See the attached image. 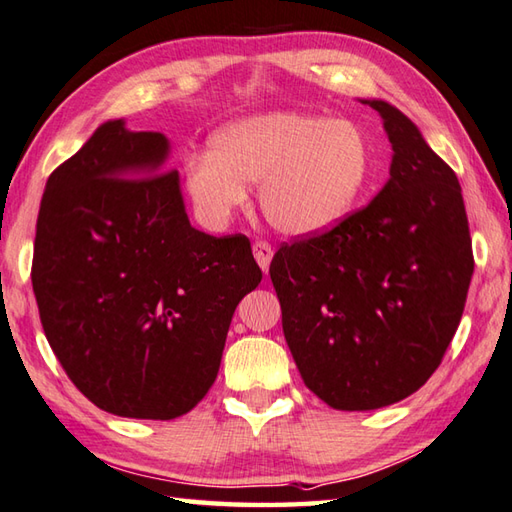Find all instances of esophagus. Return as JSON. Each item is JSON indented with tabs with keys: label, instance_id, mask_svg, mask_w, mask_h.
Returning a JSON list of instances; mask_svg holds the SVG:
<instances>
[{
	"label": "esophagus",
	"instance_id": "obj_1",
	"mask_svg": "<svg viewBox=\"0 0 512 512\" xmlns=\"http://www.w3.org/2000/svg\"><path fill=\"white\" fill-rule=\"evenodd\" d=\"M253 255L257 259L259 268H262L264 273H268V266H270V262H273V255H275L273 246H270L268 242H255L253 244Z\"/></svg>",
	"mask_w": 512,
	"mask_h": 512
}]
</instances>
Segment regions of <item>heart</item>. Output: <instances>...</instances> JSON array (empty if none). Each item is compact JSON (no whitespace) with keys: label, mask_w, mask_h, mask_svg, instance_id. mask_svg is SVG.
I'll use <instances>...</instances> for the list:
<instances>
[{"label":"heart","mask_w":512,"mask_h":512,"mask_svg":"<svg viewBox=\"0 0 512 512\" xmlns=\"http://www.w3.org/2000/svg\"><path fill=\"white\" fill-rule=\"evenodd\" d=\"M366 133L350 119L270 110L210 137L184 164V190L210 224H224L259 182V208L277 233L313 237L353 215L370 179Z\"/></svg>","instance_id":"obj_1"}]
</instances>
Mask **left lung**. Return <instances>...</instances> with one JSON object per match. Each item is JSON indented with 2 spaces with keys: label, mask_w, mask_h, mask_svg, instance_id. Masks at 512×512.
I'll return each instance as SVG.
<instances>
[{
  "label": "left lung",
  "mask_w": 512,
  "mask_h": 512,
  "mask_svg": "<svg viewBox=\"0 0 512 512\" xmlns=\"http://www.w3.org/2000/svg\"><path fill=\"white\" fill-rule=\"evenodd\" d=\"M362 104L384 119L390 179L346 222L284 244L270 262L299 375L337 410L384 408L428 382L475 266L453 168L402 110L384 99Z\"/></svg>",
  "instance_id": "left-lung-1"
}]
</instances>
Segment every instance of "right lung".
I'll return each instance as SVG.
<instances>
[{
  "mask_svg": "<svg viewBox=\"0 0 512 512\" xmlns=\"http://www.w3.org/2000/svg\"><path fill=\"white\" fill-rule=\"evenodd\" d=\"M162 133L110 119L50 173L33 290L59 364L97 408L175 419L213 386L237 304L262 282L248 237L190 226Z\"/></svg>",
  "mask_w": 512,
  "mask_h": 512,
  "instance_id": "right-lung-1",
  "label": "right lung"
}]
</instances>
